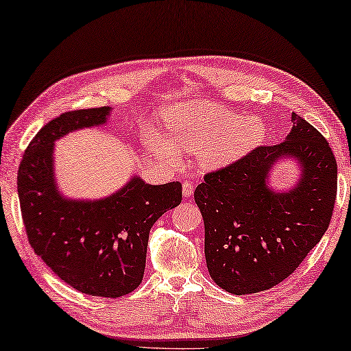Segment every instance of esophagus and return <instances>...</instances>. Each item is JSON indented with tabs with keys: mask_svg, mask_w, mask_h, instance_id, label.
I'll return each instance as SVG.
<instances>
[{
	"mask_svg": "<svg viewBox=\"0 0 351 351\" xmlns=\"http://www.w3.org/2000/svg\"><path fill=\"white\" fill-rule=\"evenodd\" d=\"M193 189H194V186L191 182H183V196L185 197L193 196Z\"/></svg>",
	"mask_w": 351,
	"mask_h": 351,
	"instance_id": "esophagus-1",
	"label": "esophagus"
}]
</instances>
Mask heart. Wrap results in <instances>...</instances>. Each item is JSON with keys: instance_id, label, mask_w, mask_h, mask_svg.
Instances as JSON below:
<instances>
[{"instance_id": "obj_1", "label": "heart", "mask_w": 351, "mask_h": 351, "mask_svg": "<svg viewBox=\"0 0 351 351\" xmlns=\"http://www.w3.org/2000/svg\"><path fill=\"white\" fill-rule=\"evenodd\" d=\"M168 141L147 132L146 146L163 163H179V152H196L204 169H219L238 162L261 145L267 128L256 114H238L210 101L177 104L165 112Z\"/></svg>"}]
</instances>
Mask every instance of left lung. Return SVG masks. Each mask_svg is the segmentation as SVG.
Returning <instances> with one entry per match:
<instances>
[{
  "mask_svg": "<svg viewBox=\"0 0 351 351\" xmlns=\"http://www.w3.org/2000/svg\"><path fill=\"white\" fill-rule=\"evenodd\" d=\"M283 143L260 146L208 172L194 191L204 217L205 260L215 283L245 295L281 283L300 266L330 226L337 191V165L328 141L292 113ZM295 159V186L268 185L274 164Z\"/></svg>",
  "mask_w": 351,
  "mask_h": 351,
  "instance_id": "1",
  "label": "left lung"
}]
</instances>
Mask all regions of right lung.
Returning <instances> with one entry per match:
<instances>
[{"instance_id": "right-lung-1", "label": "right lung", "mask_w": 351, "mask_h": 351, "mask_svg": "<svg viewBox=\"0 0 351 351\" xmlns=\"http://www.w3.org/2000/svg\"><path fill=\"white\" fill-rule=\"evenodd\" d=\"M110 112L112 107L73 110L43 125L23 155L16 183L27 239L46 266L82 294L117 298L140 286L149 232L182 202V185H149L132 176L107 197L63 196L54 172L56 141L104 125Z\"/></svg>"}]
</instances>
